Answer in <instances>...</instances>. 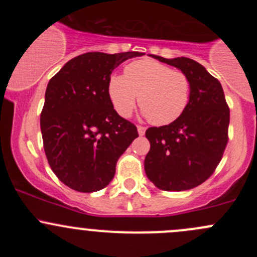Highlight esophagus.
I'll use <instances>...</instances> for the list:
<instances>
[{
  "mask_svg": "<svg viewBox=\"0 0 257 257\" xmlns=\"http://www.w3.org/2000/svg\"><path fill=\"white\" fill-rule=\"evenodd\" d=\"M137 129H138V134H139V136H144V134H145V128H144V126L138 125V126H137Z\"/></svg>",
  "mask_w": 257,
  "mask_h": 257,
  "instance_id": "esophagus-1",
  "label": "esophagus"
}]
</instances>
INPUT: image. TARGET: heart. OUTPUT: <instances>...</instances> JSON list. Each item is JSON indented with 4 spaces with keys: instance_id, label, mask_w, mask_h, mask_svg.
Segmentation results:
<instances>
[{
    "instance_id": "1",
    "label": "heart",
    "mask_w": 257,
    "mask_h": 257,
    "mask_svg": "<svg viewBox=\"0 0 257 257\" xmlns=\"http://www.w3.org/2000/svg\"><path fill=\"white\" fill-rule=\"evenodd\" d=\"M190 80L180 71L152 59L129 63L123 76H110L107 92L110 103L120 116H129L139 97L142 114L155 125L175 121L188 107Z\"/></svg>"
}]
</instances>
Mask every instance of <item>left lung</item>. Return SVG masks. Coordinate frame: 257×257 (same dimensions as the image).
I'll use <instances>...</instances> for the list:
<instances>
[{
    "label": "left lung",
    "instance_id": "obj_1",
    "mask_svg": "<svg viewBox=\"0 0 257 257\" xmlns=\"http://www.w3.org/2000/svg\"><path fill=\"white\" fill-rule=\"evenodd\" d=\"M150 57L183 72L191 90L188 107L177 120L145 132L150 142L145 174L160 190H189L203 184L221 160L227 144L229 107L220 82L200 63L186 57Z\"/></svg>",
    "mask_w": 257,
    "mask_h": 257
}]
</instances>
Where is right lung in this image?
I'll use <instances>...</instances> for the list:
<instances>
[{
	"label": "right lung",
	"instance_id": "obj_1",
	"mask_svg": "<svg viewBox=\"0 0 257 257\" xmlns=\"http://www.w3.org/2000/svg\"><path fill=\"white\" fill-rule=\"evenodd\" d=\"M143 54H80L48 82L41 113L43 147L51 169L73 190L105 188L119 157L138 137L136 125L113 108L107 85L113 69Z\"/></svg>",
	"mask_w": 257,
	"mask_h": 257
}]
</instances>
